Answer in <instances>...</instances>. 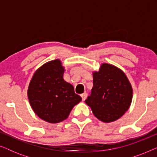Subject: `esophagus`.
Masks as SVG:
<instances>
[{"mask_svg": "<svg viewBox=\"0 0 157 157\" xmlns=\"http://www.w3.org/2000/svg\"><path fill=\"white\" fill-rule=\"evenodd\" d=\"M81 98H82V100L85 101L86 98V97H87V94L86 93H83V94H81Z\"/></svg>", "mask_w": 157, "mask_h": 157, "instance_id": "1", "label": "esophagus"}]
</instances>
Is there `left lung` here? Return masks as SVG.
Segmentation results:
<instances>
[{
	"mask_svg": "<svg viewBox=\"0 0 157 157\" xmlns=\"http://www.w3.org/2000/svg\"><path fill=\"white\" fill-rule=\"evenodd\" d=\"M94 86L86 104L94 115L106 123L119 119L132 104V85L123 71L104 63L98 71L93 72Z\"/></svg>",
	"mask_w": 157,
	"mask_h": 157,
	"instance_id": "left-lung-1",
	"label": "left lung"
}]
</instances>
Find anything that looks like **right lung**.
Returning <instances> with one entry per match:
<instances>
[{
    "mask_svg": "<svg viewBox=\"0 0 157 157\" xmlns=\"http://www.w3.org/2000/svg\"><path fill=\"white\" fill-rule=\"evenodd\" d=\"M65 68L59 59L47 62L34 73L28 98L33 111L40 119L52 124L64 121L81 97L63 79Z\"/></svg>",
    "mask_w": 157,
    "mask_h": 157,
    "instance_id": "obj_1",
    "label": "right lung"
}]
</instances>
